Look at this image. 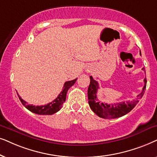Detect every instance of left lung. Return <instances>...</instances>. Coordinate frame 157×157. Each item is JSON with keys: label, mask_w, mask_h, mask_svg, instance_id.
I'll list each match as a JSON object with an SVG mask.
<instances>
[{"label": "left lung", "mask_w": 157, "mask_h": 157, "mask_svg": "<svg viewBox=\"0 0 157 157\" xmlns=\"http://www.w3.org/2000/svg\"><path fill=\"white\" fill-rule=\"evenodd\" d=\"M140 55L141 52H140ZM144 70V68L142 69ZM90 82L87 90V97H88V103L92 110L95 113L96 115L100 118H116L124 116L128 113L136 105L139 103V99L142 98L144 94V90H146L147 86V79H144V86L142 90V92L137 96L138 98L136 100L133 101L121 102V103H114V104H108L102 103L98 100L97 98V92L99 88L98 83L93 78V77H90Z\"/></svg>", "instance_id": "obj_1"}]
</instances>
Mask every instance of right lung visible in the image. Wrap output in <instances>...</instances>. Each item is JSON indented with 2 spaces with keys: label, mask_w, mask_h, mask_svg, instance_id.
<instances>
[{
  "label": "right lung",
  "mask_w": 157,
  "mask_h": 157,
  "mask_svg": "<svg viewBox=\"0 0 157 157\" xmlns=\"http://www.w3.org/2000/svg\"><path fill=\"white\" fill-rule=\"evenodd\" d=\"M77 79L67 81L64 83L63 89L61 91V93L59 94V95L57 96L56 99H54L53 101H52L51 103L47 104L44 105H33L29 104L27 102L24 101L20 97V95H18L17 93V95L19 98V100L21 102V103L24 105V107L27 108L29 110H30L31 112L33 113L39 114V115H52L55 113L59 111L62 107V105L65 102L66 100V95L67 93L68 90L75 84V82L77 81Z\"/></svg>",
  "instance_id": "add662e5"
}]
</instances>
